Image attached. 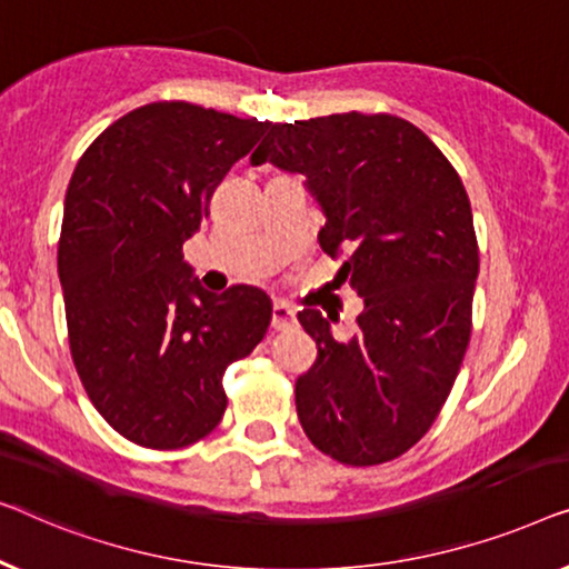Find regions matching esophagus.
<instances>
[{
    "mask_svg": "<svg viewBox=\"0 0 569 569\" xmlns=\"http://www.w3.org/2000/svg\"><path fill=\"white\" fill-rule=\"evenodd\" d=\"M293 325H296V311L291 307H286V303H276V307H273V330L286 332V330H291Z\"/></svg>",
    "mask_w": 569,
    "mask_h": 569,
    "instance_id": "34e87169",
    "label": "esophagus"
}]
</instances>
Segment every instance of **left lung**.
<instances>
[{
	"mask_svg": "<svg viewBox=\"0 0 569 569\" xmlns=\"http://www.w3.org/2000/svg\"><path fill=\"white\" fill-rule=\"evenodd\" d=\"M250 162L307 174L319 244L348 254L340 281L363 299L348 342L299 311L317 342L296 379L303 433L348 467L397 459L436 422L469 346L479 247L459 172L418 126L358 110L270 123Z\"/></svg>",
	"mask_w": 569,
	"mask_h": 569,
	"instance_id": "8db88e82",
	"label": "left lung"
}]
</instances>
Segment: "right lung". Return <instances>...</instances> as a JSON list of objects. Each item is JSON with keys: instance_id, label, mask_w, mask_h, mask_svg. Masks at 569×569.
I'll list each match as a JSON object with an SVG mask.
<instances>
[{"instance_id": "obj_1", "label": "right lung", "mask_w": 569, "mask_h": 569, "mask_svg": "<svg viewBox=\"0 0 569 569\" xmlns=\"http://www.w3.org/2000/svg\"><path fill=\"white\" fill-rule=\"evenodd\" d=\"M268 126L149 102L108 126L71 174L59 237L71 361L94 410L136 446L174 451L211 433L227 410L223 371L266 338L268 296L206 293L182 244Z\"/></svg>"}]
</instances>
